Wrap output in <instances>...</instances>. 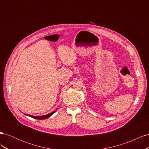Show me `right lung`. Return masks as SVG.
<instances>
[{"instance_id": "1", "label": "right lung", "mask_w": 149, "mask_h": 149, "mask_svg": "<svg viewBox=\"0 0 149 149\" xmlns=\"http://www.w3.org/2000/svg\"><path fill=\"white\" fill-rule=\"evenodd\" d=\"M55 111L52 112V113L49 114H47V115L40 116H30V115H27V114H25V115H27V116H29L31 117V118H34V119H40V120H41V119H47V118H49V117H50V116H51L53 113H55Z\"/></svg>"}]
</instances>
